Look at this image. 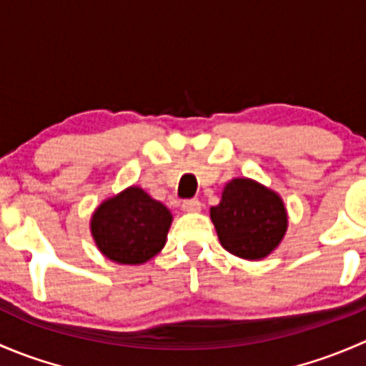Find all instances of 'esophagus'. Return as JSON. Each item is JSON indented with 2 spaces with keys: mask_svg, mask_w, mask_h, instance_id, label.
Wrapping results in <instances>:
<instances>
[{
  "mask_svg": "<svg viewBox=\"0 0 366 366\" xmlns=\"http://www.w3.org/2000/svg\"><path fill=\"white\" fill-rule=\"evenodd\" d=\"M182 210H186V212H198V210H202V202L197 200V198L182 202Z\"/></svg>",
  "mask_w": 366,
  "mask_h": 366,
  "instance_id": "obj_1",
  "label": "esophagus"
}]
</instances>
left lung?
I'll list each match as a JSON object with an SVG mask.
<instances>
[{"label": "left lung", "instance_id": "8db88e82", "mask_svg": "<svg viewBox=\"0 0 366 366\" xmlns=\"http://www.w3.org/2000/svg\"><path fill=\"white\" fill-rule=\"evenodd\" d=\"M221 246L235 257L258 260L282 242L287 212L282 198L249 179L227 184L219 205L210 209Z\"/></svg>", "mask_w": 366, "mask_h": 366}]
</instances>
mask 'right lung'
I'll use <instances>...</instances> for the list:
<instances>
[{
	"mask_svg": "<svg viewBox=\"0 0 366 366\" xmlns=\"http://www.w3.org/2000/svg\"><path fill=\"white\" fill-rule=\"evenodd\" d=\"M172 214L139 187L104 202L92 217V235L102 254L118 264H143L162 249Z\"/></svg>",
	"mask_w": 366,
	"mask_h": 366,
	"instance_id": "add662e5",
	"label": "right lung"
}]
</instances>
